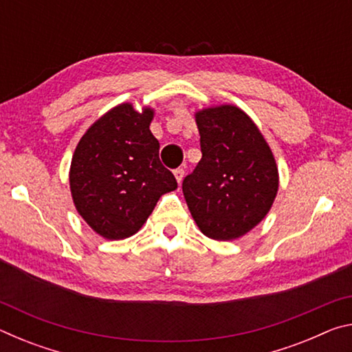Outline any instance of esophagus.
<instances>
[{"instance_id":"esophagus-1","label":"esophagus","mask_w":352,"mask_h":352,"mask_svg":"<svg viewBox=\"0 0 352 352\" xmlns=\"http://www.w3.org/2000/svg\"><path fill=\"white\" fill-rule=\"evenodd\" d=\"M174 175H175V178H177L178 184H180V183L183 182V177H184V169H183V168L175 169V170H174Z\"/></svg>"}]
</instances>
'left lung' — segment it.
Masks as SVG:
<instances>
[{"label": "left lung", "instance_id": "8db88e82", "mask_svg": "<svg viewBox=\"0 0 352 352\" xmlns=\"http://www.w3.org/2000/svg\"><path fill=\"white\" fill-rule=\"evenodd\" d=\"M201 160L183 194L201 233L214 241L247 234L267 216L279 186L278 166L258 126L236 105L199 110Z\"/></svg>", "mask_w": 352, "mask_h": 352}]
</instances>
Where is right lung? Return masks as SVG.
Listing matches in <instances>:
<instances>
[{
  "label": "right lung",
  "instance_id": "1",
  "mask_svg": "<svg viewBox=\"0 0 352 352\" xmlns=\"http://www.w3.org/2000/svg\"><path fill=\"white\" fill-rule=\"evenodd\" d=\"M153 110L119 104L82 136L69 168L77 212L109 241L141 230L163 194L177 189L174 174L160 162V142L151 132Z\"/></svg>",
  "mask_w": 352,
  "mask_h": 352
}]
</instances>
